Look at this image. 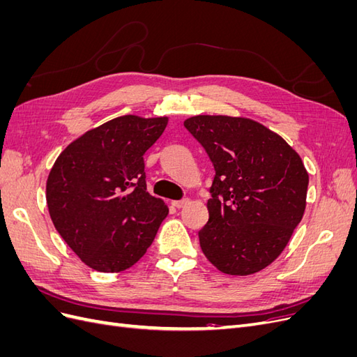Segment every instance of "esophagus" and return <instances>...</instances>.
<instances>
[{"label":"esophagus","instance_id":"obj_1","mask_svg":"<svg viewBox=\"0 0 357 357\" xmlns=\"http://www.w3.org/2000/svg\"><path fill=\"white\" fill-rule=\"evenodd\" d=\"M190 201L189 199H181V201H172V205H174L176 208H183V207H186V205L189 204Z\"/></svg>","mask_w":357,"mask_h":357}]
</instances>
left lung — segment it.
Listing matches in <instances>:
<instances>
[{
    "instance_id": "8db88e82",
    "label": "left lung",
    "mask_w": 357,
    "mask_h": 357,
    "mask_svg": "<svg viewBox=\"0 0 357 357\" xmlns=\"http://www.w3.org/2000/svg\"><path fill=\"white\" fill-rule=\"evenodd\" d=\"M215 176L199 231L205 257L229 275H250L286 248L307 205L308 172L284 138L248 117L199 114L185 121Z\"/></svg>"
}]
</instances>
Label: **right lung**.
<instances>
[{
	"mask_svg": "<svg viewBox=\"0 0 357 357\" xmlns=\"http://www.w3.org/2000/svg\"><path fill=\"white\" fill-rule=\"evenodd\" d=\"M168 117L126 114L84 132L53 164L46 199L56 231L82 262L121 273L152 245L167 204L146 192L144 153Z\"/></svg>",
	"mask_w": 357,
	"mask_h": 357,
	"instance_id": "1",
	"label": "right lung"
}]
</instances>
